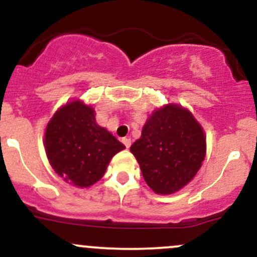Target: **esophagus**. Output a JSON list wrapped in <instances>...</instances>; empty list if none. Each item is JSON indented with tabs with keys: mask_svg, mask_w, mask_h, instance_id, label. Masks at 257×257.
<instances>
[{
	"mask_svg": "<svg viewBox=\"0 0 257 257\" xmlns=\"http://www.w3.org/2000/svg\"><path fill=\"white\" fill-rule=\"evenodd\" d=\"M122 143L125 145L126 148H130V146H131V139H128V137H125V139H122Z\"/></svg>",
	"mask_w": 257,
	"mask_h": 257,
	"instance_id": "1",
	"label": "esophagus"
}]
</instances>
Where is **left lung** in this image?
<instances>
[{"label":"left lung","instance_id":"8db88e82","mask_svg":"<svg viewBox=\"0 0 257 257\" xmlns=\"http://www.w3.org/2000/svg\"><path fill=\"white\" fill-rule=\"evenodd\" d=\"M130 151L148 186L170 195L189 184L202 165L205 132L189 110L169 104L153 111Z\"/></svg>","mask_w":257,"mask_h":257}]
</instances>
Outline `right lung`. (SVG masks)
I'll list each match as a JSON object with an SVG mask.
<instances>
[{
    "label": "right lung",
    "mask_w": 257,
    "mask_h": 257,
    "mask_svg": "<svg viewBox=\"0 0 257 257\" xmlns=\"http://www.w3.org/2000/svg\"><path fill=\"white\" fill-rule=\"evenodd\" d=\"M125 146L95 121L94 109L73 100L57 110L45 131V151L63 180L88 187L103 178L110 159Z\"/></svg>",
    "instance_id": "add662e5"
}]
</instances>
